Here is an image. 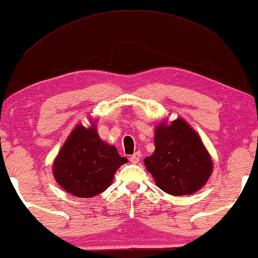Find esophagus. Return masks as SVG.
<instances>
[{
	"mask_svg": "<svg viewBox=\"0 0 258 258\" xmlns=\"http://www.w3.org/2000/svg\"><path fill=\"white\" fill-rule=\"evenodd\" d=\"M140 159H141V153L140 152H136L135 154H133L132 156L129 158V161L132 163H137L140 161Z\"/></svg>",
	"mask_w": 258,
	"mask_h": 258,
	"instance_id": "34e87169",
	"label": "esophagus"
}]
</instances>
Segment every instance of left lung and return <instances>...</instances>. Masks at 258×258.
Wrapping results in <instances>:
<instances>
[{"label": "left lung", "mask_w": 258, "mask_h": 258, "mask_svg": "<svg viewBox=\"0 0 258 258\" xmlns=\"http://www.w3.org/2000/svg\"><path fill=\"white\" fill-rule=\"evenodd\" d=\"M155 152L145 159L156 186L172 196H187L207 182L213 162L198 134L182 118L155 128Z\"/></svg>", "instance_id": "1"}]
</instances>
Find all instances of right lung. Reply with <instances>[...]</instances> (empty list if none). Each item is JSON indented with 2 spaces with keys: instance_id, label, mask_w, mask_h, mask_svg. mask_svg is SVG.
<instances>
[{
  "instance_id": "add662e5",
  "label": "right lung",
  "mask_w": 258,
  "mask_h": 258,
  "mask_svg": "<svg viewBox=\"0 0 258 258\" xmlns=\"http://www.w3.org/2000/svg\"><path fill=\"white\" fill-rule=\"evenodd\" d=\"M128 162L115 146L100 140L95 123L90 128L77 125L53 163V175L66 192L91 198L111 185L116 170Z\"/></svg>"
}]
</instances>
